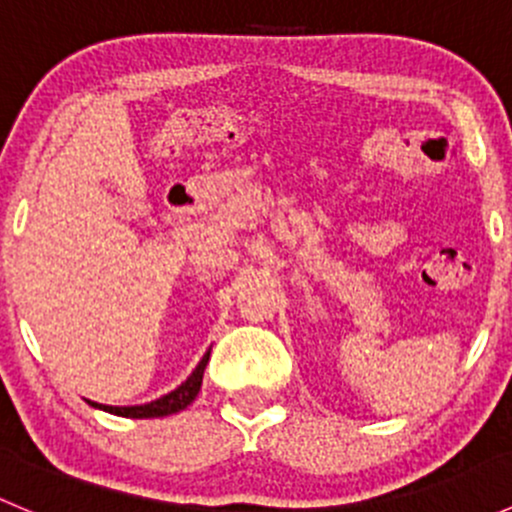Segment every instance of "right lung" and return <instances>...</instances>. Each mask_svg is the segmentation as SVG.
Segmentation results:
<instances>
[{"instance_id":"add662e5","label":"right lung","mask_w":512,"mask_h":512,"mask_svg":"<svg viewBox=\"0 0 512 512\" xmlns=\"http://www.w3.org/2000/svg\"><path fill=\"white\" fill-rule=\"evenodd\" d=\"M208 359H210V349L205 352L203 359H200V364L195 366L193 374H190L188 379H185L183 384L178 386V389L170 391V394H165V396H160V399L151 401V404H143V406H103V404H94V401H89V404L94 406V409H103V411H108V414L126 416V418H160V416L178 414V411H183L185 406L193 404L195 396H198L200 384H203L205 366H208Z\"/></svg>"}]
</instances>
